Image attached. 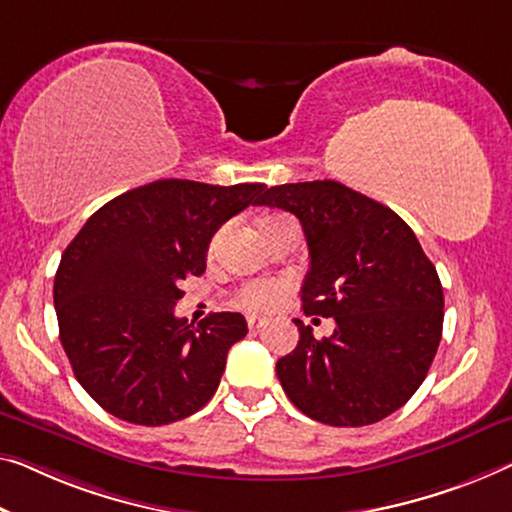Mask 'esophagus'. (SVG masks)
Returning a JSON list of instances; mask_svg holds the SVG:
<instances>
[{
  "label": "esophagus",
  "instance_id": "1",
  "mask_svg": "<svg viewBox=\"0 0 512 512\" xmlns=\"http://www.w3.org/2000/svg\"><path fill=\"white\" fill-rule=\"evenodd\" d=\"M264 326V319L262 317H255V315H250L248 317V329L250 331H259Z\"/></svg>",
  "mask_w": 512,
  "mask_h": 512
}]
</instances>
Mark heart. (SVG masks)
<instances>
[{
	"instance_id": "obj_1",
	"label": "heart",
	"mask_w": 512,
	"mask_h": 512,
	"mask_svg": "<svg viewBox=\"0 0 512 512\" xmlns=\"http://www.w3.org/2000/svg\"><path fill=\"white\" fill-rule=\"evenodd\" d=\"M289 289L287 280H253L236 292V303L253 312H269L285 303Z\"/></svg>"
}]
</instances>
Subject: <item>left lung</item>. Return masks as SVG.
I'll return each instance as SVG.
<instances>
[{
    "label": "left lung",
    "mask_w": 512,
    "mask_h": 512,
    "mask_svg": "<svg viewBox=\"0 0 512 512\" xmlns=\"http://www.w3.org/2000/svg\"><path fill=\"white\" fill-rule=\"evenodd\" d=\"M257 204L294 213L310 250L301 287L305 315L333 317L276 372L287 398L312 421L372 425L398 411L430 370L444 326V289L411 227L398 213L340 181L282 183Z\"/></svg>",
    "instance_id": "1"
}]
</instances>
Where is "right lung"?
Returning a JSON list of instances; mask_svg holds the SVG:
<instances>
[{
	"label": "right lung",
	"mask_w": 512,
	"mask_h": 512,
	"mask_svg": "<svg viewBox=\"0 0 512 512\" xmlns=\"http://www.w3.org/2000/svg\"><path fill=\"white\" fill-rule=\"evenodd\" d=\"M264 188L160 179L103 204L68 243L55 276L59 340L108 414L156 427L213 398L248 324L239 312L197 326L174 317L179 282L202 276L211 236Z\"/></svg>",
	"instance_id": "1"
}]
</instances>
